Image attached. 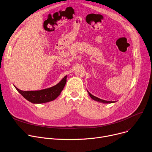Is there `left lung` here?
I'll return each mask as SVG.
<instances>
[{"instance_id": "1", "label": "left lung", "mask_w": 152, "mask_h": 152, "mask_svg": "<svg viewBox=\"0 0 152 152\" xmlns=\"http://www.w3.org/2000/svg\"><path fill=\"white\" fill-rule=\"evenodd\" d=\"M87 92L88 93L89 95H90V96L92 98V99L93 100L96 101H97V102H101V103H104V104H110V103L115 102V101H105V100L101 99H100V98H98V97L93 96V94H91L88 90H87Z\"/></svg>"}]
</instances>
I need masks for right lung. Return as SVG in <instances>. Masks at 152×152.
I'll return each mask as SVG.
<instances>
[{
	"label": "right lung",
	"instance_id": "right-lung-1",
	"mask_svg": "<svg viewBox=\"0 0 152 152\" xmlns=\"http://www.w3.org/2000/svg\"><path fill=\"white\" fill-rule=\"evenodd\" d=\"M67 75H66L56 85L48 88L37 91H22L14 86L26 99L33 104H42L52 101L59 96L66 83Z\"/></svg>",
	"mask_w": 152,
	"mask_h": 152
}]
</instances>
